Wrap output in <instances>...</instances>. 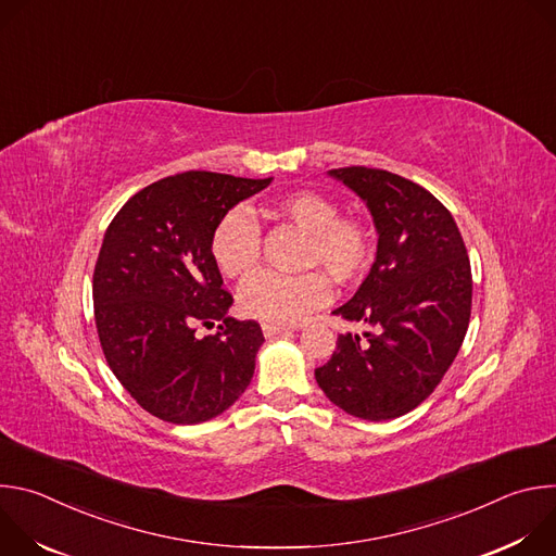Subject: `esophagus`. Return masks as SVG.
I'll use <instances>...</instances> for the list:
<instances>
[{
    "label": "esophagus",
    "mask_w": 556,
    "mask_h": 556,
    "mask_svg": "<svg viewBox=\"0 0 556 556\" xmlns=\"http://www.w3.org/2000/svg\"><path fill=\"white\" fill-rule=\"evenodd\" d=\"M262 332H264V337H277V334H286L288 332V328H283V326H275V324H262Z\"/></svg>",
    "instance_id": "obj_1"
}]
</instances>
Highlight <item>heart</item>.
<instances>
[{"mask_svg": "<svg viewBox=\"0 0 556 556\" xmlns=\"http://www.w3.org/2000/svg\"><path fill=\"white\" fill-rule=\"evenodd\" d=\"M270 213L307 235L305 268H321L337 283H354L374 264L376 242L369 224L356 215H339V204L312 189L279 195ZM262 255V230L244 206L228 208L211 232V257L222 275L244 277ZM326 274V275H327ZM325 275V276H326ZM319 270L299 277L255 273L240 288V309L249 319L275 326L301 321L330 301V283Z\"/></svg>", "mask_w": 556, "mask_h": 556, "instance_id": "heart-1", "label": "heart"}]
</instances>
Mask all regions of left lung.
Instances as JSON below:
<instances>
[{"instance_id": "obj_1", "label": "left lung", "mask_w": 556, "mask_h": 556, "mask_svg": "<svg viewBox=\"0 0 556 556\" xmlns=\"http://www.w3.org/2000/svg\"><path fill=\"white\" fill-rule=\"evenodd\" d=\"M328 174L367 204L378 230L369 275L334 314L374 332H365V343L341 334L314 378L345 414L393 420L429 399L462 348L470 262L453 215L420 185L369 167Z\"/></svg>"}]
</instances>
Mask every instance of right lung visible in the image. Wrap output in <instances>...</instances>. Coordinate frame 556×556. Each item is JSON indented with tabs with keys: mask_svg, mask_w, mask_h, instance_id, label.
<instances>
[{
	"mask_svg": "<svg viewBox=\"0 0 556 556\" xmlns=\"http://www.w3.org/2000/svg\"><path fill=\"white\" fill-rule=\"evenodd\" d=\"M187 172L131 195L105 230L94 266V319L110 369L131 399L172 425L226 412L255 374L257 321L228 316L232 296L211 257L219 217L270 185ZM219 323L215 336L194 330Z\"/></svg>",
	"mask_w": 556,
	"mask_h": 556,
	"instance_id": "1",
	"label": "right lung"
}]
</instances>
